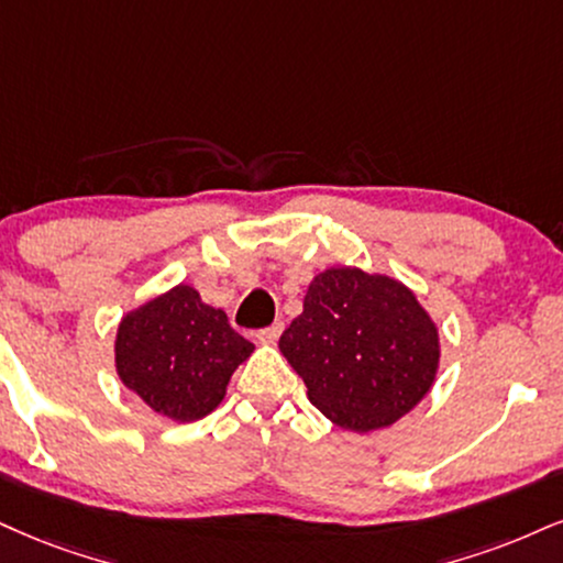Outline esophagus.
<instances>
[{
    "mask_svg": "<svg viewBox=\"0 0 563 563\" xmlns=\"http://www.w3.org/2000/svg\"><path fill=\"white\" fill-rule=\"evenodd\" d=\"M282 331H284V323L276 321V323H271L268 329H261L258 339H261V342H276V339L282 336Z\"/></svg>",
    "mask_w": 563,
    "mask_h": 563,
    "instance_id": "esophagus-1",
    "label": "esophagus"
}]
</instances>
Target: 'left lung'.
<instances>
[{"mask_svg": "<svg viewBox=\"0 0 563 563\" xmlns=\"http://www.w3.org/2000/svg\"><path fill=\"white\" fill-rule=\"evenodd\" d=\"M308 399L339 428L397 422L439 373V329L405 284L352 266L310 282L302 313L279 339Z\"/></svg>", "mask_w": 563, "mask_h": 563, "instance_id": "left-lung-1", "label": "left lung"}]
</instances>
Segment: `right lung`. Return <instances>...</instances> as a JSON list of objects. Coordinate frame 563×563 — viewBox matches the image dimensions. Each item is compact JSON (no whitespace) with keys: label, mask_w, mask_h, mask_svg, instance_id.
Instances as JSON below:
<instances>
[{"label":"right lung","mask_w":563,"mask_h":563,"mask_svg":"<svg viewBox=\"0 0 563 563\" xmlns=\"http://www.w3.org/2000/svg\"><path fill=\"white\" fill-rule=\"evenodd\" d=\"M253 350L224 310L177 284L122 318L114 363L122 384L154 412L192 422L221 405L229 378Z\"/></svg>","instance_id":"right-lung-1"}]
</instances>
